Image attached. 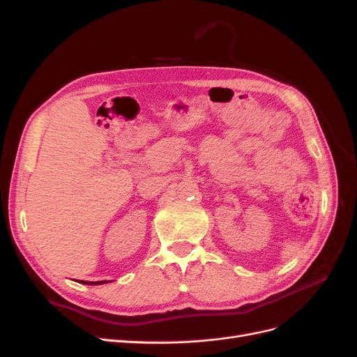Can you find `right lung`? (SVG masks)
<instances>
[{
	"mask_svg": "<svg viewBox=\"0 0 357 357\" xmlns=\"http://www.w3.org/2000/svg\"><path fill=\"white\" fill-rule=\"evenodd\" d=\"M79 282L83 283V284H104V283H107L105 280H104V282H83V280H79Z\"/></svg>",
	"mask_w": 357,
	"mask_h": 357,
	"instance_id": "1",
	"label": "right lung"
}]
</instances>
